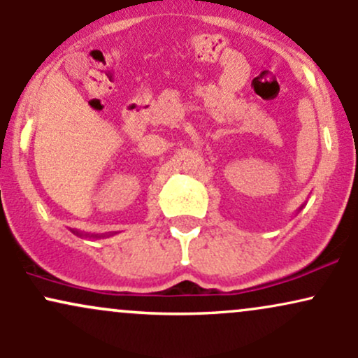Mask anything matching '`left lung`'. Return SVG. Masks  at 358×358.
<instances>
[{"label": "left lung", "mask_w": 358, "mask_h": 358, "mask_svg": "<svg viewBox=\"0 0 358 358\" xmlns=\"http://www.w3.org/2000/svg\"><path fill=\"white\" fill-rule=\"evenodd\" d=\"M303 207H305V205H301V207H299V210H301V208H303Z\"/></svg>", "instance_id": "1"}]
</instances>
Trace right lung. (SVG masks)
Returning <instances> with one entry per match:
<instances>
[{"instance_id": "add662e5", "label": "right lung", "mask_w": 358, "mask_h": 358, "mask_svg": "<svg viewBox=\"0 0 358 358\" xmlns=\"http://www.w3.org/2000/svg\"><path fill=\"white\" fill-rule=\"evenodd\" d=\"M71 231L76 234V236H79V237H90V239H104V237H110L113 236V234H87V232H79V231H73V229H71Z\"/></svg>"}]
</instances>
